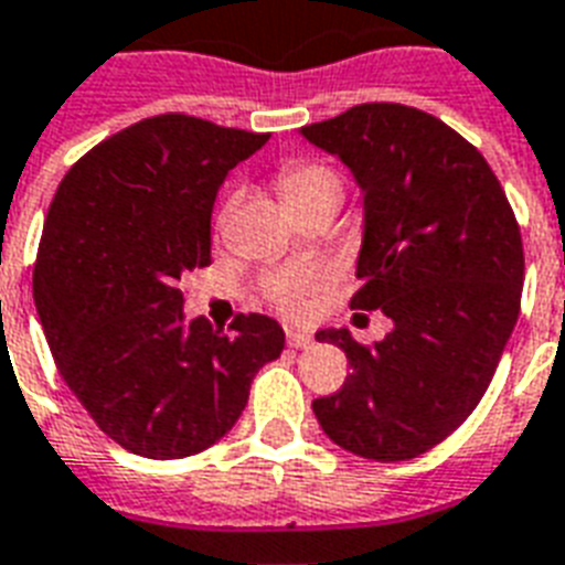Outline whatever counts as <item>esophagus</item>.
<instances>
[{
  "label": "esophagus",
  "instance_id": "esophagus-1",
  "mask_svg": "<svg viewBox=\"0 0 565 565\" xmlns=\"http://www.w3.org/2000/svg\"><path fill=\"white\" fill-rule=\"evenodd\" d=\"M286 342H288V348H309V344H312V335H309V332H300V330H288Z\"/></svg>",
  "mask_w": 565,
  "mask_h": 565
}]
</instances>
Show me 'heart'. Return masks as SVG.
Segmentation results:
<instances>
[{
	"label": "heart",
	"instance_id": "1",
	"mask_svg": "<svg viewBox=\"0 0 565 565\" xmlns=\"http://www.w3.org/2000/svg\"><path fill=\"white\" fill-rule=\"evenodd\" d=\"M277 185L291 209H297V205L303 203H312V200H321V196H332V200L342 196V179H339V173H335L330 164H323V161L315 159L286 161L277 173ZM230 209H233V200L223 203L217 221H226V217H230ZM327 277H330V274L323 268L277 270V274H270V277L262 282V295L268 297L279 312L300 315L306 309V297L312 295V291H318V288L327 282Z\"/></svg>",
	"mask_w": 565,
	"mask_h": 565
}]
</instances>
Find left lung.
Listing matches in <instances>:
<instances>
[{
    "label": "left lung",
    "mask_w": 565,
    "mask_h": 565,
    "mask_svg": "<svg viewBox=\"0 0 565 565\" xmlns=\"http://www.w3.org/2000/svg\"><path fill=\"white\" fill-rule=\"evenodd\" d=\"M300 132L365 191L351 306L395 323L374 344L348 330L315 335L353 369L335 395L312 401L315 418L356 457L413 460L448 439L492 383L522 306L519 221L478 147L422 108L353 105Z\"/></svg>",
    "instance_id": "left-lung-1"
}]
</instances>
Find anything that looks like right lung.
<instances>
[{"label":"right lung","mask_w":565,"mask_h":565,"mask_svg":"<svg viewBox=\"0 0 565 565\" xmlns=\"http://www.w3.org/2000/svg\"><path fill=\"white\" fill-rule=\"evenodd\" d=\"M191 115L120 129L64 173L34 262V306L58 374L96 427L150 460L233 430L250 383L286 348L268 315L230 332L185 323L179 279L212 265L223 177L268 143Z\"/></svg>","instance_id":"obj_1"}]
</instances>
